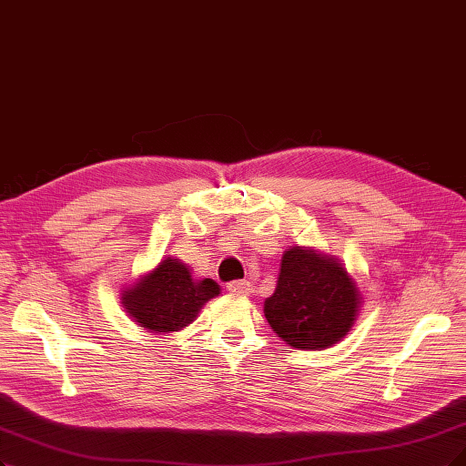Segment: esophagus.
<instances>
[{
  "label": "esophagus",
  "instance_id": "34e87169",
  "mask_svg": "<svg viewBox=\"0 0 466 466\" xmlns=\"http://www.w3.org/2000/svg\"><path fill=\"white\" fill-rule=\"evenodd\" d=\"M228 291L230 294H234V296H249L251 291H253V286H251V282H248V280H238V282H230L228 284Z\"/></svg>",
  "mask_w": 466,
  "mask_h": 466
}]
</instances>
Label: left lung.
Wrapping results in <instances>:
<instances>
[{
    "label": "left lung",
    "mask_w": 466,
    "mask_h": 466,
    "mask_svg": "<svg viewBox=\"0 0 466 466\" xmlns=\"http://www.w3.org/2000/svg\"><path fill=\"white\" fill-rule=\"evenodd\" d=\"M360 305V289L338 257L294 246L282 255L279 284L263 313L288 346L320 351L348 336Z\"/></svg>",
    "instance_id": "left-lung-1"
}]
</instances>
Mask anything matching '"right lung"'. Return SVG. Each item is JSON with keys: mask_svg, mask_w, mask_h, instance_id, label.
Returning a JSON list of instances; mask_svg holds the SVG:
<instances>
[{"mask_svg": "<svg viewBox=\"0 0 466 466\" xmlns=\"http://www.w3.org/2000/svg\"><path fill=\"white\" fill-rule=\"evenodd\" d=\"M218 294L220 286L215 280H199L178 257H165L157 267L123 289L120 305L142 330L172 334L192 324L201 307Z\"/></svg>", "mask_w": 466, "mask_h": 466, "instance_id": "1", "label": "right lung"}]
</instances>
